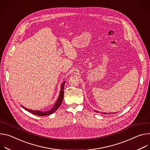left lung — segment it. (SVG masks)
<instances>
[{
  "label": "left lung",
  "instance_id": "left-lung-1",
  "mask_svg": "<svg viewBox=\"0 0 150 150\" xmlns=\"http://www.w3.org/2000/svg\"><path fill=\"white\" fill-rule=\"evenodd\" d=\"M94 111H95V112H99V111H98L94 110ZM101 113H102L103 114H111H111H113L112 112H111V113H110V112H109V113H107V112H101Z\"/></svg>",
  "mask_w": 150,
  "mask_h": 150
}]
</instances>
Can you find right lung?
Listing matches in <instances>:
<instances>
[{
    "instance_id": "1",
    "label": "right lung",
    "mask_w": 150,
    "mask_h": 150,
    "mask_svg": "<svg viewBox=\"0 0 150 150\" xmlns=\"http://www.w3.org/2000/svg\"><path fill=\"white\" fill-rule=\"evenodd\" d=\"M65 83V81H64L62 83L61 86V90H60V92H59V96L57 99V100L55 104H54V107L51 110H49L45 111H40V110H30V109H28L27 108H25L23 105H21V107H23V108H24L26 111L31 112V114H33L36 115H39V116H45V115H50V114L54 113L55 111H56L58 110V108L60 107V105L62 104L63 98H64V89Z\"/></svg>"
}]
</instances>
